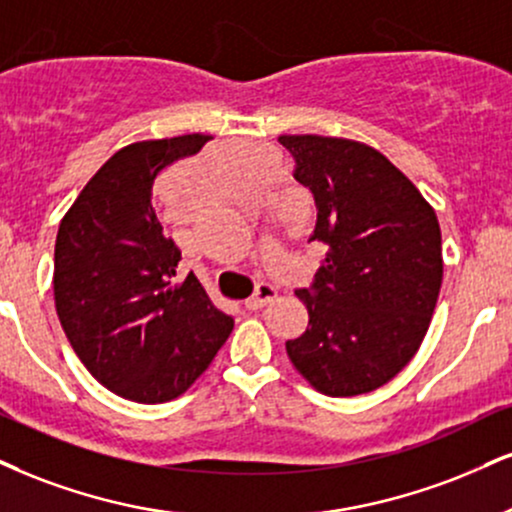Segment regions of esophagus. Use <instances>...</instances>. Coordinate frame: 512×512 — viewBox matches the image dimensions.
Returning <instances> with one entry per match:
<instances>
[{
	"label": "esophagus",
	"mask_w": 512,
	"mask_h": 512,
	"mask_svg": "<svg viewBox=\"0 0 512 512\" xmlns=\"http://www.w3.org/2000/svg\"><path fill=\"white\" fill-rule=\"evenodd\" d=\"M274 298H276V288L269 286V283H260V286H257V291L252 293L248 300H245V307H248V310H260V307L272 303Z\"/></svg>",
	"instance_id": "34e87169"
}]
</instances>
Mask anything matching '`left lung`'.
Instances as JSON below:
<instances>
[{"label": "left lung", "mask_w": 512, "mask_h": 512, "mask_svg": "<svg viewBox=\"0 0 512 512\" xmlns=\"http://www.w3.org/2000/svg\"><path fill=\"white\" fill-rule=\"evenodd\" d=\"M315 197L310 240L326 257L300 288L307 329L286 341L312 389L346 398L391 381L420 350L443 279L434 207L379 150L346 138L279 135Z\"/></svg>", "instance_id": "left-lung-1"}]
</instances>
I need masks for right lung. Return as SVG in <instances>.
<instances>
[{
    "instance_id": "add662e5",
    "label": "right lung",
    "mask_w": 512,
    "mask_h": 512,
    "mask_svg": "<svg viewBox=\"0 0 512 512\" xmlns=\"http://www.w3.org/2000/svg\"><path fill=\"white\" fill-rule=\"evenodd\" d=\"M207 140L212 135L190 133L121 147L59 224V322L92 377L133 403L186 393L233 329L193 274L176 279L181 250L152 207L159 174Z\"/></svg>"
}]
</instances>
